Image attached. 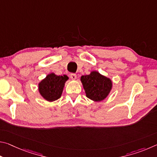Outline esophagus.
<instances>
[{"mask_svg":"<svg viewBox=\"0 0 157 157\" xmlns=\"http://www.w3.org/2000/svg\"><path fill=\"white\" fill-rule=\"evenodd\" d=\"M70 77L72 79H75L77 78V75H76V74H75V73H71L70 75Z\"/></svg>","mask_w":157,"mask_h":157,"instance_id":"1","label":"esophagus"}]
</instances>
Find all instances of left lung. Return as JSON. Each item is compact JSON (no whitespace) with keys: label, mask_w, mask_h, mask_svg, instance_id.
<instances>
[{"label":"left lung","mask_w":157,"mask_h":157,"mask_svg":"<svg viewBox=\"0 0 157 157\" xmlns=\"http://www.w3.org/2000/svg\"><path fill=\"white\" fill-rule=\"evenodd\" d=\"M81 82L89 99L94 101H101L106 98L112 87L111 79L103 76L97 71L81 77Z\"/></svg>","instance_id":"1"}]
</instances>
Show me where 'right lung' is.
I'll list each match as a JSON object with an SVG mask.
<instances>
[{"label":"right lung","mask_w":157,"mask_h":157,"mask_svg":"<svg viewBox=\"0 0 157 157\" xmlns=\"http://www.w3.org/2000/svg\"><path fill=\"white\" fill-rule=\"evenodd\" d=\"M68 78L66 75H56L49 74L39 84L40 94L49 102H52L60 98L63 86Z\"/></svg>","instance_id":"right-lung-1"}]
</instances>
